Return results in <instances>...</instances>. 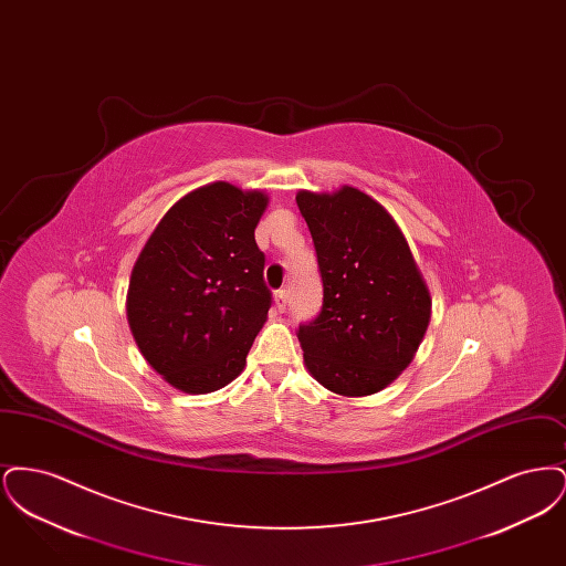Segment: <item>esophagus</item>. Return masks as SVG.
Returning <instances> with one entry per match:
<instances>
[{"mask_svg": "<svg viewBox=\"0 0 566 566\" xmlns=\"http://www.w3.org/2000/svg\"><path fill=\"white\" fill-rule=\"evenodd\" d=\"M273 301H275V307H277V312H284L286 310V303H289V291H275V295H273Z\"/></svg>", "mask_w": 566, "mask_h": 566, "instance_id": "obj_1", "label": "esophagus"}]
</instances>
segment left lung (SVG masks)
I'll return each mask as SVG.
<instances>
[{"label":"left lung","mask_w":566,"mask_h":566,"mask_svg":"<svg viewBox=\"0 0 566 566\" xmlns=\"http://www.w3.org/2000/svg\"><path fill=\"white\" fill-rule=\"evenodd\" d=\"M323 277V307L296 337L305 367L344 397L401 376L431 321V295L395 218L363 190H298Z\"/></svg>","instance_id":"left-lung-1"}]
</instances>
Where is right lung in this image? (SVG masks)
<instances>
[{
	"instance_id": "obj_1",
	"label": "right lung",
	"mask_w": 566,
	"mask_h": 566,
	"mask_svg": "<svg viewBox=\"0 0 566 566\" xmlns=\"http://www.w3.org/2000/svg\"><path fill=\"white\" fill-rule=\"evenodd\" d=\"M268 195L212 182L176 201L135 261L127 318L150 367L206 395L240 376L271 293L254 229Z\"/></svg>"
}]
</instances>
